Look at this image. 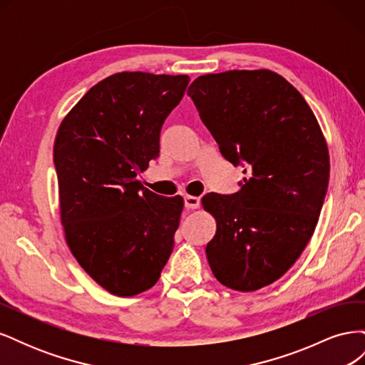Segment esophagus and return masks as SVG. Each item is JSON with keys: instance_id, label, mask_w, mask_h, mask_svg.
<instances>
[{"instance_id": "esophagus-1", "label": "esophagus", "mask_w": 365, "mask_h": 365, "mask_svg": "<svg viewBox=\"0 0 365 365\" xmlns=\"http://www.w3.org/2000/svg\"><path fill=\"white\" fill-rule=\"evenodd\" d=\"M184 205H185V208H189V210L200 208V205H201V200H200V197H196V196L187 195V196L184 197Z\"/></svg>"}]
</instances>
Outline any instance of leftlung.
I'll use <instances>...</instances> for the list:
<instances>
[{
  "label": "left lung",
  "mask_w": 365,
  "mask_h": 365,
  "mask_svg": "<svg viewBox=\"0 0 365 365\" xmlns=\"http://www.w3.org/2000/svg\"><path fill=\"white\" fill-rule=\"evenodd\" d=\"M224 158L245 165L233 195L207 193L216 219L205 252L230 289L279 280L311 240L329 184V150L303 96L269 70L200 76L187 91Z\"/></svg>",
  "instance_id": "left-lung-1"
}]
</instances>
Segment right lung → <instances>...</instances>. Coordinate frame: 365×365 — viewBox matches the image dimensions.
I'll return each mask as SVG.
<instances>
[{"label":"right lung","instance_id":"right-lung-1","mask_svg":"<svg viewBox=\"0 0 365 365\" xmlns=\"http://www.w3.org/2000/svg\"><path fill=\"white\" fill-rule=\"evenodd\" d=\"M189 76L123 71L94 85L62 120L54 140L65 240L103 289H150L173 250L181 196L150 192L137 175L160 153L164 120Z\"/></svg>","mask_w":365,"mask_h":365}]
</instances>
